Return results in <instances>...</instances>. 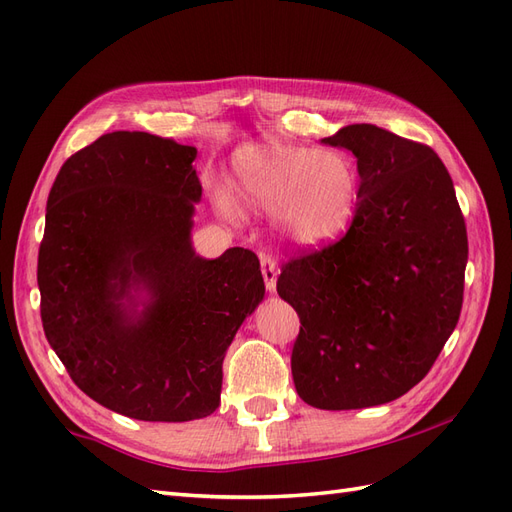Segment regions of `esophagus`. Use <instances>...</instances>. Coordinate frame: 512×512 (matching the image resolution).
<instances>
[{
  "label": "esophagus",
  "mask_w": 512,
  "mask_h": 512,
  "mask_svg": "<svg viewBox=\"0 0 512 512\" xmlns=\"http://www.w3.org/2000/svg\"><path fill=\"white\" fill-rule=\"evenodd\" d=\"M260 271H262V280H265L267 290H275V284H277V260L271 254H262L260 256Z\"/></svg>",
  "instance_id": "obj_1"
}]
</instances>
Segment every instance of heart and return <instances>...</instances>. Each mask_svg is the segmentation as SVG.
<instances>
[{"instance_id": "b5f03b06", "label": "heart", "mask_w": 512, "mask_h": 512, "mask_svg": "<svg viewBox=\"0 0 512 512\" xmlns=\"http://www.w3.org/2000/svg\"><path fill=\"white\" fill-rule=\"evenodd\" d=\"M359 173L346 153L282 143L241 147L215 207L239 220L247 207L275 215L284 235L305 247L329 243L350 228L359 205Z\"/></svg>"}]
</instances>
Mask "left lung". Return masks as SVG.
I'll return each mask as SVG.
<instances>
[{"label":"left lung","mask_w":512,"mask_h":512,"mask_svg":"<svg viewBox=\"0 0 512 512\" xmlns=\"http://www.w3.org/2000/svg\"><path fill=\"white\" fill-rule=\"evenodd\" d=\"M356 156L359 205L346 235L292 256L277 292L299 314L292 380L320 410L408 393L457 327L468 262L453 179L429 145L354 123L324 138Z\"/></svg>","instance_id":"obj_1"}]
</instances>
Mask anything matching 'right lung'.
I'll return each instance as SVG.
<instances>
[{
    "mask_svg": "<svg viewBox=\"0 0 512 512\" xmlns=\"http://www.w3.org/2000/svg\"><path fill=\"white\" fill-rule=\"evenodd\" d=\"M196 149L147 132H111L59 168L38 252L44 335L74 384L138 421L181 423L220 406L224 354L265 297L252 250L194 254L203 194ZM143 283L144 314L121 298Z\"/></svg>",
    "mask_w": 512,
    "mask_h": 512,
    "instance_id": "add662e5",
    "label": "right lung"
}]
</instances>
